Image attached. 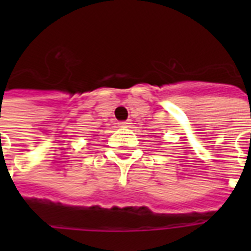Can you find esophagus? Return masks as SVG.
Returning a JSON list of instances; mask_svg holds the SVG:
<instances>
[{
    "label": "esophagus",
    "mask_w": 251,
    "mask_h": 251,
    "mask_svg": "<svg viewBox=\"0 0 251 251\" xmlns=\"http://www.w3.org/2000/svg\"><path fill=\"white\" fill-rule=\"evenodd\" d=\"M130 124H131V122H130V121H125V122H120L118 125L121 126V127H129Z\"/></svg>",
    "instance_id": "34e87169"
}]
</instances>
